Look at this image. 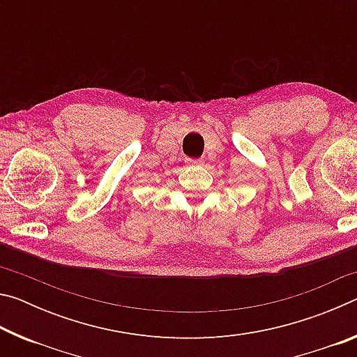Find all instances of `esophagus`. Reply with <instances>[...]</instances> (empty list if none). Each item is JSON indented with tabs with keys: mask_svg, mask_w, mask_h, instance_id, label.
<instances>
[{
	"mask_svg": "<svg viewBox=\"0 0 357 357\" xmlns=\"http://www.w3.org/2000/svg\"><path fill=\"white\" fill-rule=\"evenodd\" d=\"M185 164L190 167H198V165H203L204 160L203 159H185Z\"/></svg>",
	"mask_w": 357,
	"mask_h": 357,
	"instance_id": "1",
	"label": "esophagus"
}]
</instances>
